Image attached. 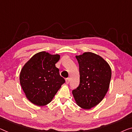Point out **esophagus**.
I'll use <instances>...</instances> for the list:
<instances>
[{
  "instance_id": "obj_1",
  "label": "esophagus",
  "mask_w": 132,
  "mask_h": 132,
  "mask_svg": "<svg viewBox=\"0 0 132 132\" xmlns=\"http://www.w3.org/2000/svg\"><path fill=\"white\" fill-rule=\"evenodd\" d=\"M70 81V79L69 78H66V83L67 84H69Z\"/></svg>"
}]
</instances>
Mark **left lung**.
I'll return each mask as SVG.
<instances>
[{
  "label": "left lung",
  "mask_w": 132,
  "mask_h": 132,
  "mask_svg": "<svg viewBox=\"0 0 132 132\" xmlns=\"http://www.w3.org/2000/svg\"><path fill=\"white\" fill-rule=\"evenodd\" d=\"M76 58L79 66L80 83L72 94L79 107L90 109L99 104L107 94L111 70L105 60L93 53H84Z\"/></svg>",
  "instance_id": "1"
}]
</instances>
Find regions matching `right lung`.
Instances as JSON below:
<instances>
[{
	"label": "right lung",
	"instance_id": "add662e5",
	"mask_svg": "<svg viewBox=\"0 0 132 132\" xmlns=\"http://www.w3.org/2000/svg\"><path fill=\"white\" fill-rule=\"evenodd\" d=\"M59 59V54L41 52L34 55L23 66L19 76L20 84L32 104L38 106L48 104L65 82L55 66Z\"/></svg>",
	"mask_w": 132,
	"mask_h": 132
}]
</instances>
